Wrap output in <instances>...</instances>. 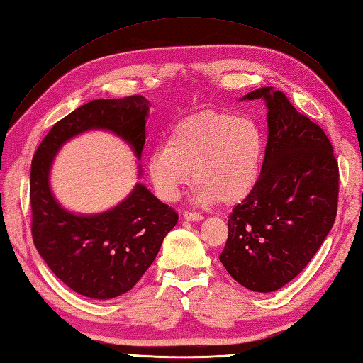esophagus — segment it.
I'll return each instance as SVG.
<instances>
[{
    "label": "esophagus",
    "instance_id": "obj_1",
    "mask_svg": "<svg viewBox=\"0 0 363 363\" xmlns=\"http://www.w3.org/2000/svg\"><path fill=\"white\" fill-rule=\"evenodd\" d=\"M182 217L186 218V220H191V221L203 220V215L199 213V212H196V211H186V212L182 213Z\"/></svg>",
    "mask_w": 363,
    "mask_h": 363
}]
</instances>
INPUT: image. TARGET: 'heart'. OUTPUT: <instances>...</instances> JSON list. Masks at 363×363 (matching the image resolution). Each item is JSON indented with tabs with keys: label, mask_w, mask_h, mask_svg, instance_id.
Returning <instances> with one entry per match:
<instances>
[{
	"label": "heart",
	"mask_w": 363,
	"mask_h": 363,
	"mask_svg": "<svg viewBox=\"0 0 363 363\" xmlns=\"http://www.w3.org/2000/svg\"><path fill=\"white\" fill-rule=\"evenodd\" d=\"M264 154L265 134L256 118L204 111L172 129L167 146L151 154L148 176L164 201H174L194 172L199 203L235 204L256 187Z\"/></svg>",
	"instance_id": "1"
}]
</instances>
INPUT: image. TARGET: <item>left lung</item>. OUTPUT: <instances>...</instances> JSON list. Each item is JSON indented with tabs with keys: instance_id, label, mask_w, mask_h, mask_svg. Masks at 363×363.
Wrapping results in <instances>:
<instances>
[{
	"instance_id": "left-lung-1",
	"label": "left lung",
	"mask_w": 363,
	"mask_h": 363,
	"mask_svg": "<svg viewBox=\"0 0 363 363\" xmlns=\"http://www.w3.org/2000/svg\"><path fill=\"white\" fill-rule=\"evenodd\" d=\"M264 98L268 142L256 187L228 220L220 254L228 273L252 291H274L296 277L333 228L338 203V162L328 135L279 90Z\"/></svg>"
}]
</instances>
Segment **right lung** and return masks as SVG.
<instances>
[{"instance_id":"add662e5","label":"right lung","mask_w":363,"mask_h":363,"mask_svg":"<svg viewBox=\"0 0 363 363\" xmlns=\"http://www.w3.org/2000/svg\"><path fill=\"white\" fill-rule=\"evenodd\" d=\"M148 111L150 101L140 95L95 99L59 120L33 157L29 199L34 245L51 272L79 295L111 299L133 289L176 226L177 213L137 184L129 198L109 212L73 215L51 195V162L68 138L94 128L118 134L140 157Z\"/></svg>"}]
</instances>
